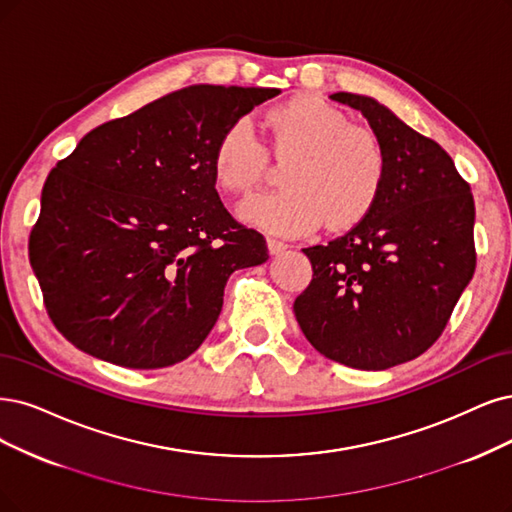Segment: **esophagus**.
<instances>
[{
  "label": "esophagus",
  "instance_id": "1",
  "mask_svg": "<svg viewBox=\"0 0 512 512\" xmlns=\"http://www.w3.org/2000/svg\"><path fill=\"white\" fill-rule=\"evenodd\" d=\"M287 249H289V244H285L282 240H276V238H268L270 255H280V253H285Z\"/></svg>",
  "mask_w": 512,
  "mask_h": 512
}]
</instances>
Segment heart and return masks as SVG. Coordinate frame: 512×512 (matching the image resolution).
Returning <instances> with one entry per match:
<instances>
[{"label":"heart","instance_id":"1","mask_svg":"<svg viewBox=\"0 0 512 512\" xmlns=\"http://www.w3.org/2000/svg\"><path fill=\"white\" fill-rule=\"evenodd\" d=\"M272 149L293 158L280 192H261L240 202L238 217L280 236L310 234L327 221L331 230L361 221L386 179V151L373 130L318 97H297L268 113ZM268 151L253 124L227 126L213 151V175L227 194H244L266 173Z\"/></svg>","mask_w":512,"mask_h":512}]
</instances>
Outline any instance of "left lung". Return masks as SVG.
<instances>
[{
    "instance_id": "1",
    "label": "left lung",
    "mask_w": 512,
    "mask_h": 512,
    "mask_svg": "<svg viewBox=\"0 0 512 512\" xmlns=\"http://www.w3.org/2000/svg\"><path fill=\"white\" fill-rule=\"evenodd\" d=\"M331 99L367 118L386 151V179L348 234L304 249L314 274L293 312L320 354L382 371L437 342L472 280L475 200L447 151L386 105L352 92Z\"/></svg>"
}]
</instances>
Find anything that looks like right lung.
I'll return each mask as SVG.
<instances>
[{"label": "right lung", "instance_id": "1", "mask_svg": "<svg viewBox=\"0 0 512 512\" xmlns=\"http://www.w3.org/2000/svg\"><path fill=\"white\" fill-rule=\"evenodd\" d=\"M276 94L175 90L90 130L50 170L29 261L75 348L128 369L170 367L200 348L230 274L270 257L219 200L213 151L227 126Z\"/></svg>", "mask_w": 512, "mask_h": 512}]
</instances>
